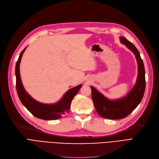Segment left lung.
Wrapping results in <instances>:
<instances>
[{"label": "left lung", "mask_w": 159, "mask_h": 159, "mask_svg": "<svg viewBox=\"0 0 159 159\" xmlns=\"http://www.w3.org/2000/svg\"><path fill=\"white\" fill-rule=\"evenodd\" d=\"M120 41L132 51L138 63V76L134 86L126 96L116 99H110L91 86L92 98L97 113L109 119H121L126 117L137 107L143 97L145 89V73L143 62L139 52L132 43L120 37Z\"/></svg>", "instance_id": "obj_1"}]
</instances>
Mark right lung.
Wrapping results in <instances>:
<instances>
[{
  "label": "right lung",
  "mask_w": 159,
  "mask_h": 159,
  "mask_svg": "<svg viewBox=\"0 0 159 159\" xmlns=\"http://www.w3.org/2000/svg\"><path fill=\"white\" fill-rule=\"evenodd\" d=\"M27 47L23 49L20 54L16 66V90L17 95L24 107L34 116L39 119L51 120L60 119L63 116L69 113L70 103L73 98L75 96L82 87L79 84L69 89L64 93L63 97L58 102L54 103H40L33 98L25 90L22 84L20 76V66L23 54Z\"/></svg>",
  "instance_id": "obj_1"
}]
</instances>
